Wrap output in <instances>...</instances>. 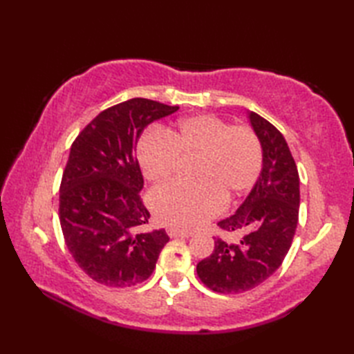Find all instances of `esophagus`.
I'll return each instance as SVG.
<instances>
[{
    "mask_svg": "<svg viewBox=\"0 0 354 354\" xmlns=\"http://www.w3.org/2000/svg\"><path fill=\"white\" fill-rule=\"evenodd\" d=\"M167 234L171 237V239H176V237H190V232H184V231H178V230H167Z\"/></svg>",
    "mask_w": 354,
    "mask_h": 354,
    "instance_id": "obj_1",
    "label": "esophagus"
}]
</instances>
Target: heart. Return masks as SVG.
Returning a JSON list of instances; mask_svg holds the SVG:
<instances>
[{
    "label": "heart",
    "instance_id": "1",
    "mask_svg": "<svg viewBox=\"0 0 354 354\" xmlns=\"http://www.w3.org/2000/svg\"><path fill=\"white\" fill-rule=\"evenodd\" d=\"M142 175L152 183L173 178L181 158H196L194 185H164L150 194L158 223L173 230H194L214 217L225 201L243 196L257 183L263 152L248 126H230L221 117L199 114L175 126L149 131L138 141Z\"/></svg>",
    "mask_w": 354,
    "mask_h": 354
}]
</instances>
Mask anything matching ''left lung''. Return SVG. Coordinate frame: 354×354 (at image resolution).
I'll return each instance as SVG.
<instances>
[{"label":"left lung","instance_id":"left-lung-1","mask_svg":"<svg viewBox=\"0 0 354 354\" xmlns=\"http://www.w3.org/2000/svg\"><path fill=\"white\" fill-rule=\"evenodd\" d=\"M248 118L261 145V173L237 212L217 223L234 242L214 237V251L196 266L201 281L217 293L251 290L272 275L298 225L299 176L288 142L259 114Z\"/></svg>","mask_w":354,"mask_h":354}]
</instances>
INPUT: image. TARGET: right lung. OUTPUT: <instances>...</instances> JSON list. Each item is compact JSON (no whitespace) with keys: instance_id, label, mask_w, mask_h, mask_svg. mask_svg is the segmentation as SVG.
<instances>
[{"instance_id":"1","label":"right lung","mask_w":354,"mask_h":354,"mask_svg":"<svg viewBox=\"0 0 354 354\" xmlns=\"http://www.w3.org/2000/svg\"><path fill=\"white\" fill-rule=\"evenodd\" d=\"M178 109L140 97L126 100L102 111L71 145L59 221L73 259L97 283H142L169 242L164 230L140 231L150 214L140 196L145 181L135 152L145 127Z\"/></svg>"}]
</instances>
